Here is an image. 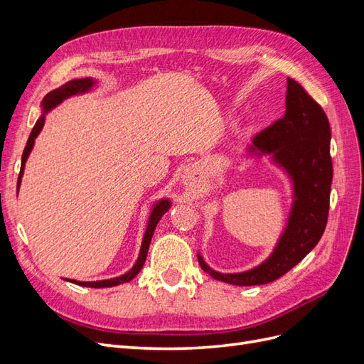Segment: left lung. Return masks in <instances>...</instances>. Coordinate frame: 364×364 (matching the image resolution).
I'll use <instances>...</instances> for the list:
<instances>
[{"instance_id": "left-lung-1", "label": "left lung", "mask_w": 364, "mask_h": 364, "mask_svg": "<svg viewBox=\"0 0 364 364\" xmlns=\"http://www.w3.org/2000/svg\"><path fill=\"white\" fill-rule=\"evenodd\" d=\"M329 144L331 129L323 109L299 83L289 79L284 117L258 134L246 149L247 156H269L290 179L293 200L287 223L270 255L253 269L222 273L197 253L202 270L217 281L246 287L273 282L301 262L316 247L326 226L333 182Z\"/></svg>"}]
</instances>
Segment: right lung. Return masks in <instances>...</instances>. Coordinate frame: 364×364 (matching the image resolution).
I'll return each mask as SVG.
<instances>
[{
  "label": "right lung",
  "mask_w": 364,
  "mask_h": 364,
  "mask_svg": "<svg viewBox=\"0 0 364 364\" xmlns=\"http://www.w3.org/2000/svg\"><path fill=\"white\" fill-rule=\"evenodd\" d=\"M95 85H97V80L92 79V77H85V79H74V80L67 82L65 85H62L60 87H58V90H54V91L48 92L46 97H43V100L41 103L42 115L39 117L35 127H33V130H31V134H30L28 141H27V146H26L24 153H23V159H21V171H19V178H18L16 191H19L21 181H23V174H24V168H26V162H27V159L30 156L33 147H35V139L41 134L43 124H46V115L51 111L53 107H56L63 100H67V98H70L73 95L90 92ZM170 206H171L170 199H159L156 203H153L151 211H150V217H149V222H147V228H146V232H144V237H142V243H141L138 259L134 264V267H132L129 272H126L124 274H121V277L111 278V279H103V281H92V282H83V281H75V279H67V281H70L73 284H77V285H82V287L105 289V287H115V285L124 284V282H129V281L134 279L136 274L141 272L142 266H144L146 258H147V252H149V246H150V241H151L153 234H155L156 225L159 223V220L162 218V215L168 211Z\"/></svg>",
  "instance_id": "right-lung-1"
}]
</instances>
